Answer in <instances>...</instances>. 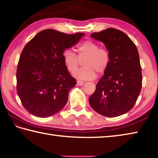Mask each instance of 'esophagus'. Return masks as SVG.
Wrapping results in <instances>:
<instances>
[{
  "label": "esophagus",
  "mask_w": 158,
  "mask_h": 158,
  "mask_svg": "<svg viewBox=\"0 0 158 158\" xmlns=\"http://www.w3.org/2000/svg\"><path fill=\"white\" fill-rule=\"evenodd\" d=\"M77 84L78 85H83V84H84V83H83L81 81H77Z\"/></svg>",
  "instance_id": "34e87169"
}]
</instances>
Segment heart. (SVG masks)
I'll return each instance as SVG.
<instances>
[{"mask_svg": "<svg viewBox=\"0 0 158 158\" xmlns=\"http://www.w3.org/2000/svg\"><path fill=\"white\" fill-rule=\"evenodd\" d=\"M78 56L70 49H66L63 52V61L69 72L73 73L78 68L79 60L84 59V66L74 73L76 78L81 80L93 79L96 72L103 74L107 69L110 62V55L106 49L99 48L97 43L85 41L77 48Z\"/></svg>", "mask_w": 158, "mask_h": 158, "instance_id": "heart-1", "label": "heart"}]
</instances>
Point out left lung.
I'll list each match as a JSON object with an SVG mask.
<instances>
[{
  "instance_id": "1",
  "label": "left lung",
  "mask_w": 158,
  "mask_h": 158,
  "mask_svg": "<svg viewBox=\"0 0 158 158\" xmlns=\"http://www.w3.org/2000/svg\"><path fill=\"white\" fill-rule=\"evenodd\" d=\"M90 37L106 46L110 62L89 98V105L104 116L123 115L134 107L142 88L136 46L124 32L114 28L93 33Z\"/></svg>"
}]
</instances>
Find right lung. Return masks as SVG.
<instances>
[{"mask_svg": "<svg viewBox=\"0 0 158 158\" xmlns=\"http://www.w3.org/2000/svg\"><path fill=\"white\" fill-rule=\"evenodd\" d=\"M84 35L45 29L24 46L18 64L17 92L28 112L46 118L66 106L70 89L77 82L65 66L63 52Z\"/></svg>", "mask_w": 158, "mask_h": 158, "instance_id": "add662e5", "label": "right lung"}]
</instances>
